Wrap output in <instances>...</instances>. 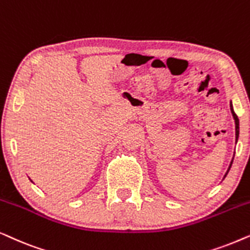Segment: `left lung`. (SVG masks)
I'll return each instance as SVG.
<instances>
[{"mask_svg":"<svg viewBox=\"0 0 250 250\" xmlns=\"http://www.w3.org/2000/svg\"><path fill=\"white\" fill-rule=\"evenodd\" d=\"M231 112H232V115H233V119H234V122H235V142H237V141H238V138H239V119H238L237 114H235V113H234V111H233V107H232V106H231ZM232 162H233V159H232L231 164H229V169H228V171H226V174L224 175V178L226 177V175H228V172H229V168H231Z\"/></svg>","mask_w":250,"mask_h":250,"instance_id":"8db88e82","label":"left lung"}]
</instances>
